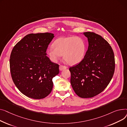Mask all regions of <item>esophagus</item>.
I'll return each mask as SVG.
<instances>
[{"instance_id": "1", "label": "esophagus", "mask_w": 127, "mask_h": 127, "mask_svg": "<svg viewBox=\"0 0 127 127\" xmlns=\"http://www.w3.org/2000/svg\"><path fill=\"white\" fill-rule=\"evenodd\" d=\"M66 68H67V67L65 65H61L60 66H59V70H60V71H63L64 69H66Z\"/></svg>"}]
</instances>
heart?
<instances>
[{
	"label": "heart",
	"mask_w": 127,
	"mask_h": 127,
	"mask_svg": "<svg viewBox=\"0 0 127 127\" xmlns=\"http://www.w3.org/2000/svg\"><path fill=\"white\" fill-rule=\"evenodd\" d=\"M86 52V44L80 37L71 36L56 39L50 46L47 53L51 60L56 62L63 55L64 60L69 64H74L83 60Z\"/></svg>",
	"instance_id": "1"
}]
</instances>
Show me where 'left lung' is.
<instances>
[{"label": "left lung", "instance_id": "1", "mask_svg": "<svg viewBox=\"0 0 127 127\" xmlns=\"http://www.w3.org/2000/svg\"><path fill=\"white\" fill-rule=\"evenodd\" d=\"M84 34L88 38L86 53L78 64L70 67L71 84L81 98H91L102 92L112 78L115 70L113 51L109 43L94 32Z\"/></svg>", "mask_w": 127, "mask_h": 127}]
</instances>
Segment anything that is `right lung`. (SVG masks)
Wrapping results in <instances>:
<instances>
[{
  "instance_id": "obj_1",
  "label": "right lung",
  "mask_w": 127,
  "mask_h": 127,
  "mask_svg": "<svg viewBox=\"0 0 127 127\" xmlns=\"http://www.w3.org/2000/svg\"><path fill=\"white\" fill-rule=\"evenodd\" d=\"M54 37L50 33L30 34L12 51L10 67L13 81L28 97L42 99L52 91V79L59 73V65L50 61L46 51Z\"/></svg>"
}]
</instances>
